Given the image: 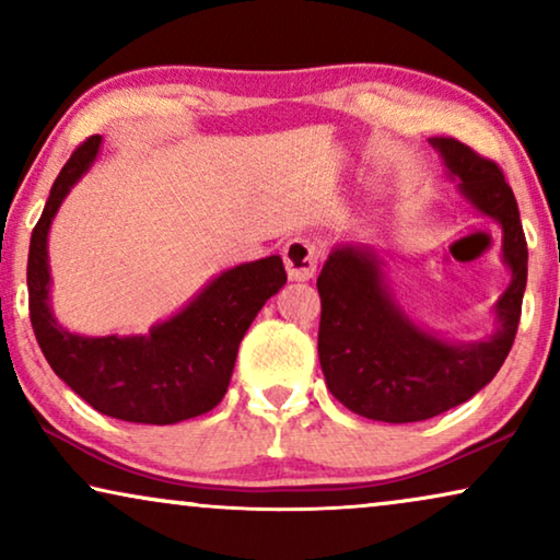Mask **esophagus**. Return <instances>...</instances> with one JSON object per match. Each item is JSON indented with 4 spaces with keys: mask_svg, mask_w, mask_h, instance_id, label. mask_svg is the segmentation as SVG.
<instances>
[{
    "mask_svg": "<svg viewBox=\"0 0 560 560\" xmlns=\"http://www.w3.org/2000/svg\"><path fill=\"white\" fill-rule=\"evenodd\" d=\"M282 257H285V270L290 280H311L316 275L320 249L316 242L305 240V236H293L282 249Z\"/></svg>",
    "mask_w": 560,
    "mask_h": 560,
    "instance_id": "34e87169",
    "label": "esophagus"
}]
</instances>
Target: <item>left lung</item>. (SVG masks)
I'll use <instances>...</instances> for the list:
<instances>
[{"label": "left lung", "instance_id": "1", "mask_svg": "<svg viewBox=\"0 0 560 560\" xmlns=\"http://www.w3.org/2000/svg\"><path fill=\"white\" fill-rule=\"evenodd\" d=\"M458 194L502 229L510 285L494 303L492 334L448 341L416 324L366 244H336L318 275V359L326 385L343 408L382 423L441 416L489 385L515 341L527 282V244L517 201L492 160L448 137L428 140Z\"/></svg>", "mask_w": 560, "mask_h": 560}]
</instances>
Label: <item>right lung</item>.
<instances>
[{"mask_svg":"<svg viewBox=\"0 0 560 560\" xmlns=\"http://www.w3.org/2000/svg\"><path fill=\"white\" fill-rule=\"evenodd\" d=\"M102 150L94 135L52 183L27 257L30 320L52 372L91 408L127 423L173 425L217 408L232 380L236 351L262 305L285 285L280 255L236 265L206 282L150 334L83 336L58 324L50 305L48 234L60 203Z\"/></svg>","mask_w":560,"mask_h":560,"instance_id":"1","label":"right lung"}]
</instances>
